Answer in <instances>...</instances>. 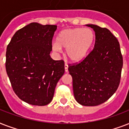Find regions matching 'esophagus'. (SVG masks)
<instances>
[{"mask_svg": "<svg viewBox=\"0 0 129 129\" xmlns=\"http://www.w3.org/2000/svg\"><path fill=\"white\" fill-rule=\"evenodd\" d=\"M64 67H65V72H68V65L66 63H65Z\"/></svg>", "mask_w": 129, "mask_h": 129, "instance_id": "1", "label": "esophagus"}]
</instances>
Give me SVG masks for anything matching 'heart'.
Here are the masks:
<instances>
[{
    "mask_svg": "<svg viewBox=\"0 0 129 129\" xmlns=\"http://www.w3.org/2000/svg\"><path fill=\"white\" fill-rule=\"evenodd\" d=\"M95 35L89 28H75L63 30L59 33L56 43L52 45L53 50L61 52L66 48L67 57L73 61L82 60L92 47Z\"/></svg>",
    "mask_w": 129,
    "mask_h": 129,
    "instance_id": "heart-1",
    "label": "heart"
}]
</instances>
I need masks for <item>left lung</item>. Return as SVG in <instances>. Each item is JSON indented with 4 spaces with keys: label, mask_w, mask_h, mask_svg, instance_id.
I'll return each instance as SVG.
<instances>
[{
    "label": "left lung",
    "mask_w": 129,
    "mask_h": 129,
    "mask_svg": "<svg viewBox=\"0 0 129 129\" xmlns=\"http://www.w3.org/2000/svg\"><path fill=\"white\" fill-rule=\"evenodd\" d=\"M94 29V47L78 63L70 64L75 99L83 106H98L114 94L120 81L123 60L120 44L108 29L86 25Z\"/></svg>",
    "instance_id": "8db88e82"
}]
</instances>
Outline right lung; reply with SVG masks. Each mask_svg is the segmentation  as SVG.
Wrapping results in <instances>:
<instances>
[{
    "label": "right lung",
    "instance_id": "right-lung-1",
    "mask_svg": "<svg viewBox=\"0 0 129 129\" xmlns=\"http://www.w3.org/2000/svg\"><path fill=\"white\" fill-rule=\"evenodd\" d=\"M56 25L31 23L12 37L6 52V70L14 92L29 104L50 103L65 72L64 61L50 57Z\"/></svg>",
    "mask_w": 129,
    "mask_h": 129
}]
</instances>
